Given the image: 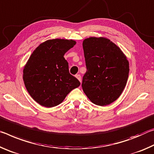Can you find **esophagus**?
Returning <instances> with one entry per match:
<instances>
[{
    "label": "esophagus",
    "mask_w": 154,
    "mask_h": 154,
    "mask_svg": "<svg viewBox=\"0 0 154 154\" xmlns=\"http://www.w3.org/2000/svg\"><path fill=\"white\" fill-rule=\"evenodd\" d=\"M75 78L79 80V81L81 82V76H80V74H76L75 75Z\"/></svg>",
    "instance_id": "esophagus-1"
}]
</instances>
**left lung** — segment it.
Returning a JSON list of instances; mask_svg holds the SVG:
<instances>
[{
    "instance_id": "obj_1",
    "label": "left lung",
    "mask_w": 154,
    "mask_h": 154,
    "mask_svg": "<svg viewBox=\"0 0 154 154\" xmlns=\"http://www.w3.org/2000/svg\"><path fill=\"white\" fill-rule=\"evenodd\" d=\"M87 72L82 87L98 106L111 104L122 94L129 75V62L119 47L105 37H89L82 43Z\"/></svg>"
}]
</instances>
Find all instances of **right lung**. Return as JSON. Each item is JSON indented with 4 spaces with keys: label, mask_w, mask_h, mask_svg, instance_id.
<instances>
[{
    "label": "right lung",
    "mask_w": 154,
    "mask_h": 154,
    "mask_svg": "<svg viewBox=\"0 0 154 154\" xmlns=\"http://www.w3.org/2000/svg\"><path fill=\"white\" fill-rule=\"evenodd\" d=\"M72 39L43 42L32 52L23 69L24 85L35 102L51 108L60 104L80 82L69 74L64 54L74 47Z\"/></svg>",
    "instance_id": "1"
}]
</instances>
